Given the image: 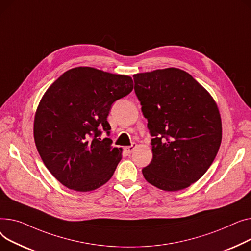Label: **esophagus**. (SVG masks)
<instances>
[{
  "label": "esophagus",
  "mask_w": 251,
  "mask_h": 251,
  "mask_svg": "<svg viewBox=\"0 0 251 251\" xmlns=\"http://www.w3.org/2000/svg\"><path fill=\"white\" fill-rule=\"evenodd\" d=\"M136 148H137V144H136V143H132L130 146H128V147H126L125 150L126 151V153L130 154V153L134 152V150H135Z\"/></svg>",
  "instance_id": "obj_1"
}]
</instances>
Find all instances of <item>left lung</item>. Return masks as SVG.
I'll return each instance as SVG.
<instances>
[{
  "mask_svg": "<svg viewBox=\"0 0 251 251\" xmlns=\"http://www.w3.org/2000/svg\"><path fill=\"white\" fill-rule=\"evenodd\" d=\"M148 120L153 158L145 179L166 191L184 189L207 172L222 141V121L212 95L188 73L167 68L134 75Z\"/></svg>",
  "mask_w": 251,
  "mask_h": 251,
  "instance_id": "left-lung-1",
  "label": "left lung"
}]
</instances>
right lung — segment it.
I'll use <instances>...</instances> for the list:
<instances>
[{"label":"right lung","instance_id":"1","mask_svg":"<svg viewBox=\"0 0 251 251\" xmlns=\"http://www.w3.org/2000/svg\"><path fill=\"white\" fill-rule=\"evenodd\" d=\"M129 76L91 67L65 72L43 94L37 106L33 135L44 165L66 187L91 191L105 184L122 160V148L109 135L112 103L131 92Z\"/></svg>","mask_w":251,"mask_h":251}]
</instances>
